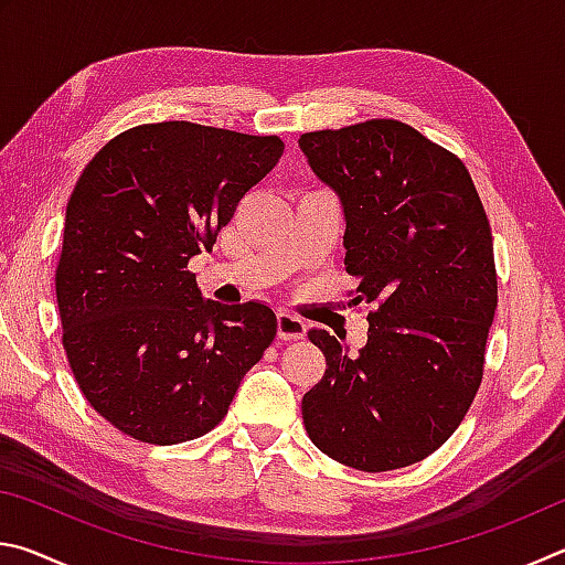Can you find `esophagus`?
<instances>
[{
    "instance_id": "obj_1",
    "label": "esophagus",
    "mask_w": 565,
    "mask_h": 565,
    "mask_svg": "<svg viewBox=\"0 0 565 565\" xmlns=\"http://www.w3.org/2000/svg\"><path fill=\"white\" fill-rule=\"evenodd\" d=\"M276 333H279V339H284V341L301 339L306 333V323H303V319L294 317V313H289V311H279L276 313Z\"/></svg>"
}]
</instances>
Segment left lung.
<instances>
[{
  "label": "left lung",
  "mask_w": 565,
  "mask_h": 565,
  "mask_svg": "<svg viewBox=\"0 0 565 565\" xmlns=\"http://www.w3.org/2000/svg\"><path fill=\"white\" fill-rule=\"evenodd\" d=\"M313 174L339 196L347 271L374 303L356 356L323 329L327 371L301 414L319 451L379 473L448 441L481 386L499 303L493 238L461 159L396 119L301 134Z\"/></svg>",
  "instance_id": "left-lung-1"
}]
</instances>
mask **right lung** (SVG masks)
<instances>
[{"mask_svg":"<svg viewBox=\"0 0 565 565\" xmlns=\"http://www.w3.org/2000/svg\"><path fill=\"white\" fill-rule=\"evenodd\" d=\"M281 154L279 137L159 121L114 137L84 167L56 303L76 384L121 434L169 446L212 431L274 341L269 306L204 299L186 264Z\"/></svg>","mask_w":565,"mask_h":565,"instance_id":"right-lung-1","label":"right lung"}]
</instances>
